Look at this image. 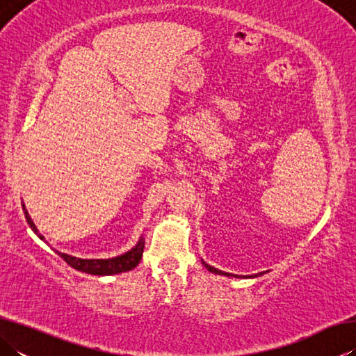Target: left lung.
<instances>
[{
	"instance_id": "1",
	"label": "left lung",
	"mask_w": 356,
	"mask_h": 356,
	"mask_svg": "<svg viewBox=\"0 0 356 356\" xmlns=\"http://www.w3.org/2000/svg\"><path fill=\"white\" fill-rule=\"evenodd\" d=\"M202 262V265L204 267H206L209 272H212V273H215V275H221V276H229V278H257V276H262L265 272H261V273H256V275H234V273H227V272H221V270H218V268H215V267H212V265H209L207 262H204V261H201Z\"/></svg>"
}]
</instances>
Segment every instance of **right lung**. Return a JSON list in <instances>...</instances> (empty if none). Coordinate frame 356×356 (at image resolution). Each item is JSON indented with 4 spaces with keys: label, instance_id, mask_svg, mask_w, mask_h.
<instances>
[{
    "label": "right lung",
    "instance_id": "right-lung-1",
    "mask_svg": "<svg viewBox=\"0 0 356 356\" xmlns=\"http://www.w3.org/2000/svg\"><path fill=\"white\" fill-rule=\"evenodd\" d=\"M23 212H25L26 221H28V225L31 226L33 232L40 240H44L45 242L44 236H40L39 229L35 227L34 221L31 220V216H29L25 204H23ZM143 251H144V238L140 237L138 243L130 251L124 252V254L116 256V257H110V259H81V257H75V256L65 254V252H59V251H56V254L61 256L64 261L70 265V267H74L75 270H78V272L97 275V276H106V275H118L122 272H129V270H134L141 261Z\"/></svg>",
    "mask_w": 356,
    "mask_h": 356
}]
</instances>
